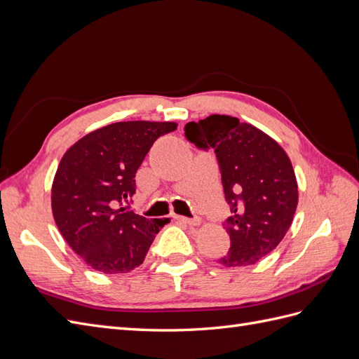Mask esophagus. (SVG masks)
Masks as SVG:
<instances>
[{
	"instance_id": "esophagus-1",
	"label": "esophagus",
	"mask_w": 359,
	"mask_h": 359,
	"mask_svg": "<svg viewBox=\"0 0 359 359\" xmlns=\"http://www.w3.org/2000/svg\"><path fill=\"white\" fill-rule=\"evenodd\" d=\"M175 219L182 222V223L189 224V226H199L201 224L199 219H189V217H182V215H175Z\"/></svg>"
}]
</instances>
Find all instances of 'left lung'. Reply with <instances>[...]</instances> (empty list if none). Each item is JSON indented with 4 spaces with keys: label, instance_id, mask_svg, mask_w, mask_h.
Listing matches in <instances>:
<instances>
[{
    "label": "left lung",
    "instance_id": "left-lung-1",
    "mask_svg": "<svg viewBox=\"0 0 359 359\" xmlns=\"http://www.w3.org/2000/svg\"><path fill=\"white\" fill-rule=\"evenodd\" d=\"M199 148H214L224 198L232 205L223 266L259 262L283 240L298 205V182L286 151L262 130L229 115H210L186 126Z\"/></svg>",
    "mask_w": 359,
    "mask_h": 359
}]
</instances>
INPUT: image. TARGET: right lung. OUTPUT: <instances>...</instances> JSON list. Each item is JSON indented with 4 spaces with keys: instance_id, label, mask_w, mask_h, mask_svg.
<instances>
[{
    "instance_id": "1",
    "label": "right lung",
    "mask_w": 359,
    "mask_h": 359,
    "mask_svg": "<svg viewBox=\"0 0 359 359\" xmlns=\"http://www.w3.org/2000/svg\"><path fill=\"white\" fill-rule=\"evenodd\" d=\"M177 123L123 121L85 135L64 153L52 182V214L61 235L86 265L124 274L144 262L169 219L127 211L135 177L154 140Z\"/></svg>"
}]
</instances>
